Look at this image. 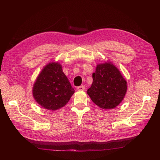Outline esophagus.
I'll return each mask as SVG.
<instances>
[{"label": "esophagus", "mask_w": 160, "mask_h": 160, "mask_svg": "<svg viewBox=\"0 0 160 160\" xmlns=\"http://www.w3.org/2000/svg\"><path fill=\"white\" fill-rule=\"evenodd\" d=\"M77 89L78 91H84L85 90V86L82 85V86H79L78 88H77Z\"/></svg>", "instance_id": "esophagus-1"}]
</instances>
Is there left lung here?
I'll return each instance as SVG.
<instances>
[{
    "instance_id": "obj_1",
    "label": "left lung",
    "mask_w": 160,
    "mask_h": 160,
    "mask_svg": "<svg viewBox=\"0 0 160 160\" xmlns=\"http://www.w3.org/2000/svg\"><path fill=\"white\" fill-rule=\"evenodd\" d=\"M93 83L87 91L93 102L103 109L119 105L126 94L127 81L111 62L98 64L93 72Z\"/></svg>"
}]
</instances>
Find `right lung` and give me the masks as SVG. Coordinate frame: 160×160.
<instances>
[{
    "mask_svg": "<svg viewBox=\"0 0 160 160\" xmlns=\"http://www.w3.org/2000/svg\"><path fill=\"white\" fill-rule=\"evenodd\" d=\"M75 93L59 62L46 65L33 85L32 95L42 108L55 111L68 103Z\"/></svg>",
    "mask_w": 160,
    "mask_h": 160,
    "instance_id": "right-lung-1",
    "label": "right lung"
}]
</instances>
